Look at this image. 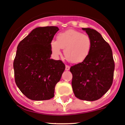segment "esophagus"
Returning a JSON list of instances; mask_svg holds the SVG:
<instances>
[{
    "instance_id": "34e87169",
    "label": "esophagus",
    "mask_w": 125,
    "mask_h": 125,
    "mask_svg": "<svg viewBox=\"0 0 125 125\" xmlns=\"http://www.w3.org/2000/svg\"><path fill=\"white\" fill-rule=\"evenodd\" d=\"M70 66H68V65H66V66H65V70L68 71L70 70Z\"/></svg>"
}]
</instances>
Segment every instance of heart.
<instances>
[{
    "label": "heart",
    "instance_id": "heart-1",
    "mask_svg": "<svg viewBox=\"0 0 125 125\" xmlns=\"http://www.w3.org/2000/svg\"><path fill=\"white\" fill-rule=\"evenodd\" d=\"M50 45L54 55H59L61 49H63L65 58L68 61L78 63L83 62L90 54L93 42L88 35L69 30L59 33L57 36V41L52 40Z\"/></svg>",
    "mask_w": 125,
    "mask_h": 125
}]
</instances>
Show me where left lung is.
Wrapping results in <instances>:
<instances>
[{"mask_svg": "<svg viewBox=\"0 0 125 125\" xmlns=\"http://www.w3.org/2000/svg\"><path fill=\"white\" fill-rule=\"evenodd\" d=\"M91 39L90 54L81 63L71 66L72 85L79 99L94 101L102 97L111 87L115 63L109 44L101 34L91 28H83Z\"/></svg>", "mask_w": 125, "mask_h": 125, "instance_id": "obj_1", "label": "left lung"}]
</instances>
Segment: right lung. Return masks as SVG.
Here are the masks:
<instances>
[{
	"instance_id": "1",
	"label": "right lung",
	"mask_w": 125,
	"mask_h": 125,
	"mask_svg": "<svg viewBox=\"0 0 125 125\" xmlns=\"http://www.w3.org/2000/svg\"><path fill=\"white\" fill-rule=\"evenodd\" d=\"M57 26L34 29L18 45L13 62L16 84L26 97L33 101L49 100L65 69L61 60L51 59V42Z\"/></svg>"
}]
</instances>
